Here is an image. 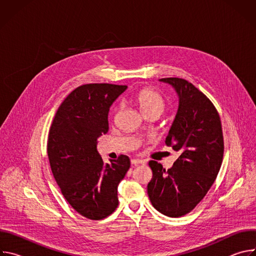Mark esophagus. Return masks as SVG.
Instances as JSON below:
<instances>
[{
    "label": "esophagus",
    "instance_id": "1",
    "mask_svg": "<svg viewBox=\"0 0 256 256\" xmlns=\"http://www.w3.org/2000/svg\"><path fill=\"white\" fill-rule=\"evenodd\" d=\"M132 165L144 164V160H140V159H132Z\"/></svg>",
    "mask_w": 256,
    "mask_h": 256
}]
</instances>
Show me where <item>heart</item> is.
<instances>
[{
    "mask_svg": "<svg viewBox=\"0 0 256 256\" xmlns=\"http://www.w3.org/2000/svg\"><path fill=\"white\" fill-rule=\"evenodd\" d=\"M136 101L142 114L149 112H162L165 107V101L162 95L151 87L142 88L136 94Z\"/></svg>",
    "mask_w": 256,
    "mask_h": 256,
    "instance_id": "b5f03b06",
    "label": "heart"
}]
</instances>
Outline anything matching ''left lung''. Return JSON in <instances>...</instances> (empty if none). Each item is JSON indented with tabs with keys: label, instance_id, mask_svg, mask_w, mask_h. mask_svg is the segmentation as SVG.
<instances>
[{
	"label": "left lung",
	"instance_id": "1",
	"mask_svg": "<svg viewBox=\"0 0 256 256\" xmlns=\"http://www.w3.org/2000/svg\"><path fill=\"white\" fill-rule=\"evenodd\" d=\"M160 81L172 85L179 96L165 142L180 156L168 170L157 161L149 162L153 178L148 194L157 210L178 218L192 212L212 188L222 165L224 138L220 116L202 91L181 78Z\"/></svg>",
	"mask_w": 256,
	"mask_h": 256
}]
</instances>
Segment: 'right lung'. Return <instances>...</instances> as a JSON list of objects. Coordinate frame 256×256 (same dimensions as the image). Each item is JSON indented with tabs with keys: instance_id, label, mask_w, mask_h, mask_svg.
Instances as JSON below:
<instances>
[{
	"instance_id": "1",
	"label": "right lung",
	"mask_w": 256,
	"mask_h": 256,
	"mask_svg": "<svg viewBox=\"0 0 256 256\" xmlns=\"http://www.w3.org/2000/svg\"><path fill=\"white\" fill-rule=\"evenodd\" d=\"M128 88L85 84L62 102L48 132V155L52 175L72 208L90 220H102L118 206V186L130 167L126 155L104 164L97 138L108 132V112Z\"/></svg>"
}]
</instances>
